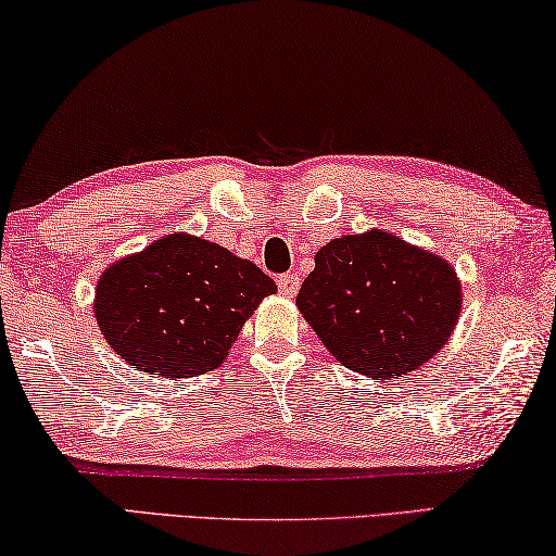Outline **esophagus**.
<instances>
[{
	"label": "esophagus",
	"mask_w": 556,
	"mask_h": 556,
	"mask_svg": "<svg viewBox=\"0 0 556 556\" xmlns=\"http://www.w3.org/2000/svg\"><path fill=\"white\" fill-rule=\"evenodd\" d=\"M298 288H300L298 273H286V276L278 278V290H280V293H283L286 298H293V295L298 293Z\"/></svg>",
	"instance_id": "obj_1"
}]
</instances>
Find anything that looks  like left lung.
I'll return each mask as SVG.
<instances>
[{
    "label": "left lung",
    "instance_id": "1",
    "mask_svg": "<svg viewBox=\"0 0 556 556\" xmlns=\"http://www.w3.org/2000/svg\"><path fill=\"white\" fill-rule=\"evenodd\" d=\"M462 303L450 261L383 229L344 233L319 249L295 300L337 362L378 383L440 354Z\"/></svg>",
    "mask_w": 556,
    "mask_h": 556
}]
</instances>
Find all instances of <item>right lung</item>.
<instances>
[{
    "label": "right lung",
    "mask_w": 556,
    "mask_h": 556,
    "mask_svg": "<svg viewBox=\"0 0 556 556\" xmlns=\"http://www.w3.org/2000/svg\"><path fill=\"white\" fill-rule=\"evenodd\" d=\"M276 290L256 263L175 231L104 268L92 309L106 344L134 371L175 381L217 368Z\"/></svg>",
    "instance_id": "right-lung-1"
}]
</instances>
